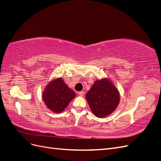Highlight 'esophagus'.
<instances>
[{"instance_id": "34e87169", "label": "esophagus", "mask_w": 161, "mask_h": 161, "mask_svg": "<svg viewBox=\"0 0 161 161\" xmlns=\"http://www.w3.org/2000/svg\"><path fill=\"white\" fill-rule=\"evenodd\" d=\"M85 92L84 91H80V92H79V95L80 96V97H82L85 95Z\"/></svg>"}]
</instances>
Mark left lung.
<instances>
[{"label": "left lung", "instance_id": "8db88e82", "mask_svg": "<svg viewBox=\"0 0 161 161\" xmlns=\"http://www.w3.org/2000/svg\"><path fill=\"white\" fill-rule=\"evenodd\" d=\"M89 108L97 118H105L116 109L120 101L118 89L110 79L97 80L86 92Z\"/></svg>", "mask_w": 161, "mask_h": 161}]
</instances>
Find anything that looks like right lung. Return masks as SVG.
<instances>
[{"instance_id":"1","label":"right lung","mask_w":161,"mask_h":161,"mask_svg":"<svg viewBox=\"0 0 161 161\" xmlns=\"http://www.w3.org/2000/svg\"><path fill=\"white\" fill-rule=\"evenodd\" d=\"M75 97V92L68 86L62 79L57 78L50 81L45 87L42 99L50 111L59 114L66 109Z\"/></svg>"}]
</instances>
